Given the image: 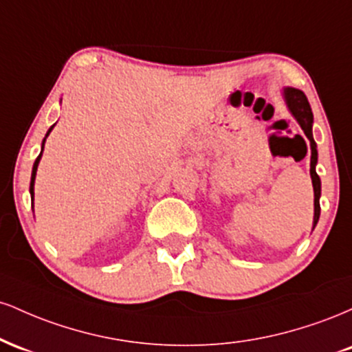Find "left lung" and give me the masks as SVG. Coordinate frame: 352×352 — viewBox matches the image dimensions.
Listing matches in <instances>:
<instances>
[{"mask_svg": "<svg viewBox=\"0 0 352 352\" xmlns=\"http://www.w3.org/2000/svg\"><path fill=\"white\" fill-rule=\"evenodd\" d=\"M285 99L286 104H288L289 111L294 116V119L298 120L301 125V129L305 131V135L309 139L311 144V180H313V188H314V221L313 227H316L319 220V212H321V207H319V197H321V180H319L316 173V164H318V151H316V142L313 139V112H311V106L308 102V98L305 96V92L300 91V89L294 87H286L285 89Z\"/></svg>", "mask_w": 352, "mask_h": 352, "instance_id": "8db88e82", "label": "left lung"}]
</instances>
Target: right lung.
<instances>
[{
    "instance_id": "right-lung-1",
    "label": "right lung",
    "mask_w": 352,
    "mask_h": 352,
    "mask_svg": "<svg viewBox=\"0 0 352 352\" xmlns=\"http://www.w3.org/2000/svg\"><path fill=\"white\" fill-rule=\"evenodd\" d=\"M52 127H54V125H52ZM52 127L50 129V131H47L46 137L50 135V132L52 131ZM44 142H46V139L43 140V148H44ZM41 153H43V151H41ZM41 153H39L38 159H36V162H34V165H33V173H31V185H30V192H31V195H33V197H34V179H36V170H38V164H39V160H41Z\"/></svg>"
}]
</instances>
